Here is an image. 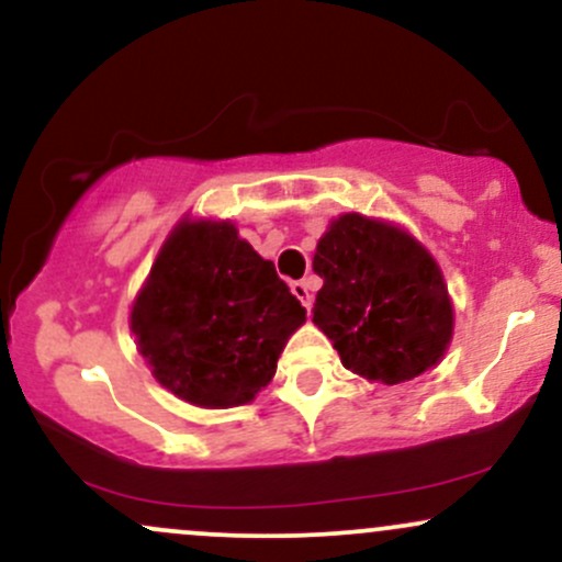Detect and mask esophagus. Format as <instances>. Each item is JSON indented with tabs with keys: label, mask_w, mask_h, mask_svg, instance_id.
Instances as JSON below:
<instances>
[{
	"label": "esophagus",
	"mask_w": 562,
	"mask_h": 562,
	"mask_svg": "<svg viewBox=\"0 0 562 562\" xmlns=\"http://www.w3.org/2000/svg\"><path fill=\"white\" fill-rule=\"evenodd\" d=\"M292 292H294V297H297L302 305H305V311L311 313V307H313V286H311V281H294L292 283Z\"/></svg>",
	"instance_id": "1"
}]
</instances>
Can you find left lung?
I'll return each instance as SVG.
<instances>
[{"mask_svg":"<svg viewBox=\"0 0 562 562\" xmlns=\"http://www.w3.org/2000/svg\"><path fill=\"white\" fill-rule=\"evenodd\" d=\"M313 270L324 279L313 321L350 371L398 384L440 361L451 342V300L412 236L342 214L318 241Z\"/></svg>","mask_w":562,"mask_h":562,"instance_id":"obj_1","label":"left lung"}]
</instances>
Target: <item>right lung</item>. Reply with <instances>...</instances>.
<instances>
[{
  "instance_id": "add662e5",
  "label": "right lung",
  "mask_w": 562,
  "mask_h": 562,
  "mask_svg": "<svg viewBox=\"0 0 562 562\" xmlns=\"http://www.w3.org/2000/svg\"><path fill=\"white\" fill-rule=\"evenodd\" d=\"M305 307L231 223H182L132 307L164 387L204 408L241 406L273 380Z\"/></svg>"
}]
</instances>
